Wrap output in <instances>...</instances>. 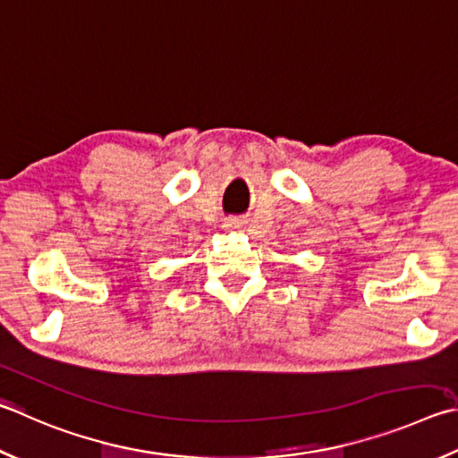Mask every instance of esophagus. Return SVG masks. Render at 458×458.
<instances>
[{
    "label": "esophagus",
    "mask_w": 458,
    "mask_h": 458,
    "mask_svg": "<svg viewBox=\"0 0 458 458\" xmlns=\"http://www.w3.org/2000/svg\"><path fill=\"white\" fill-rule=\"evenodd\" d=\"M240 228H242V220H238V218H228L226 222H224V230L234 232V230H240Z\"/></svg>",
    "instance_id": "obj_1"
}]
</instances>
